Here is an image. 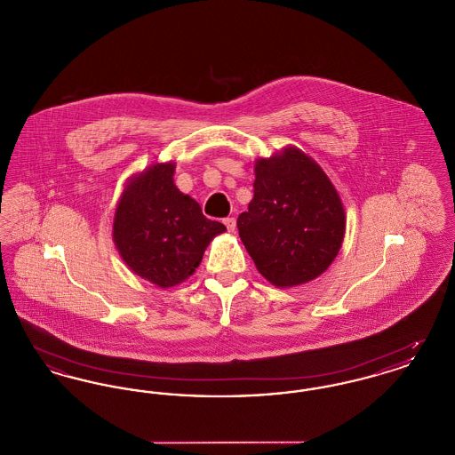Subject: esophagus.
I'll return each instance as SVG.
<instances>
[{
  "label": "esophagus",
  "mask_w": 455,
  "mask_h": 455,
  "mask_svg": "<svg viewBox=\"0 0 455 455\" xmlns=\"http://www.w3.org/2000/svg\"><path fill=\"white\" fill-rule=\"evenodd\" d=\"M223 223H225V227H227V230H228V232H235V228H237V220H235V218H225V220H223Z\"/></svg>",
  "instance_id": "1"
}]
</instances>
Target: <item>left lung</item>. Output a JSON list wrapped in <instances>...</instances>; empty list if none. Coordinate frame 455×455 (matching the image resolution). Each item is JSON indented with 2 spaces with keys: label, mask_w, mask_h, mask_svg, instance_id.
<instances>
[{
  "label": "left lung",
  "mask_w": 455,
  "mask_h": 455,
  "mask_svg": "<svg viewBox=\"0 0 455 455\" xmlns=\"http://www.w3.org/2000/svg\"><path fill=\"white\" fill-rule=\"evenodd\" d=\"M254 197L237 218L238 235L258 271L286 288L321 276L347 228L341 197L308 155L286 147L254 165Z\"/></svg>",
  "instance_id": "8db88e82"
}]
</instances>
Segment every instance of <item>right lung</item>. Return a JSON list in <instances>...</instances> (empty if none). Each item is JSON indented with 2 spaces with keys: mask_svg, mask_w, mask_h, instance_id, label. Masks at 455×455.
<instances>
[{
  "mask_svg": "<svg viewBox=\"0 0 455 455\" xmlns=\"http://www.w3.org/2000/svg\"><path fill=\"white\" fill-rule=\"evenodd\" d=\"M175 164H153L126 184L116 208L112 238L131 271L171 288L186 282L223 223L203 215L173 184Z\"/></svg>",
  "mask_w": 455,
  "mask_h": 455,
  "instance_id": "right-lung-1",
  "label": "right lung"
}]
</instances>
